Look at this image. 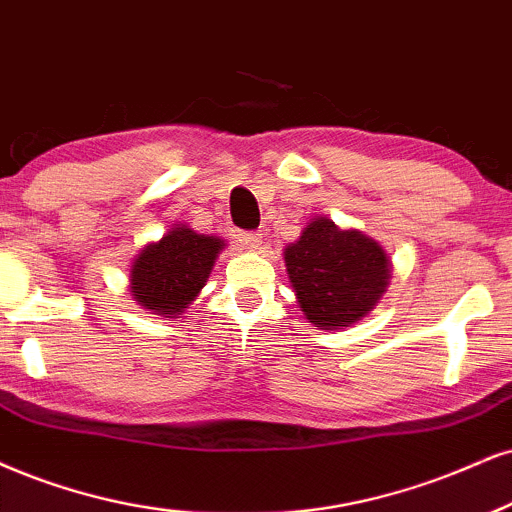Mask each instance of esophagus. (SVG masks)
<instances>
[{
    "label": "esophagus",
    "instance_id": "34e87169",
    "mask_svg": "<svg viewBox=\"0 0 512 512\" xmlns=\"http://www.w3.org/2000/svg\"><path fill=\"white\" fill-rule=\"evenodd\" d=\"M239 244L244 249H258L263 244V235L261 232H239Z\"/></svg>",
    "mask_w": 512,
    "mask_h": 512
}]
</instances>
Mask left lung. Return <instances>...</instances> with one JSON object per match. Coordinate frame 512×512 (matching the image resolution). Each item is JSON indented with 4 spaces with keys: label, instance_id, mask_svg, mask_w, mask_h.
<instances>
[{
    "label": "left lung",
    "instance_id": "left-lung-1",
    "mask_svg": "<svg viewBox=\"0 0 512 512\" xmlns=\"http://www.w3.org/2000/svg\"><path fill=\"white\" fill-rule=\"evenodd\" d=\"M301 311L320 330H342L372 311L389 282L387 254L361 232L315 218L285 249Z\"/></svg>",
    "mask_w": 512,
    "mask_h": 512
}]
</instances>
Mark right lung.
Returning a JSON list of instances; mask_svg holds the SVG:
<instances>
[{"instance_id":"right-lung-1","label":"right lung","mask_w":512,"mask_h":512,"mask_svg":"<svg viewBox=\"0 0 512 512\" xmlns=\"http://www.w3.org/2000/svg\"><path fill=\"white\" fill-rule=\"evenodd\" d=\"M218 237H204L189 227H175L159 244L144 246L130 270L132 296L154 313L180 315L199 294L211 275L218 251Z\"/></svg>"}]
</instances>
